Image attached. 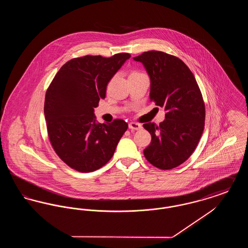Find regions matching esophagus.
<instances>
[{
    "instance_id": "34e87169",
    "label": "esophagus",
    "mask_w": 248,
    "mask_h": 248,
    "mask_svg": "<svg viewBox=\"0 0 248 248\" xmlns=\"http://www.w3.org/2000/svg\"><path fill=\"white\" fill-rule=\"evenodd\" d=\"M129 128L132 130H140L141 129L142 125L139 123L131 122V123H129Z\"/></svg>"
}]
</instances>
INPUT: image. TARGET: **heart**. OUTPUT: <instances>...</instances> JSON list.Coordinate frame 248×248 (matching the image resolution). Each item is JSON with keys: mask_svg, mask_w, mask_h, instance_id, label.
<instances>
[{"mask_svg": "<svg viewBox=\"0 0 248 248\" xmlns=\"http://www.w3.org/2000/svg\"><path fill=\"white\" fill-rule=\"evenodd\" d=\"M139 73H140V72H139V71H132L130 75H135V74H139Z\"/></svg>", "mask_w": 248, "mask_h": 248, "instance_id": "heart-1", "label": "heart"}]
</instances>
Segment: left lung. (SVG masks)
<instances>
[{
	"label": "left lung",
	"instance_id": "left-lung-1",
	"mask_svg": "<svg viewBox=\"0 0 248 248\" xmlns=\"http://www.w3.org/2000/svg\"><path fill=\"white\" fill-rule=\"evenodd\" d=\"M134 59L150 75L151 101L165 110L159 125L143 124L152 136L144 156L159 169H173L189 159L203 131L205 108L199 85L189 67L173 55L152 50Z\"/></svg>",
	"mask_w": 248,
	"mask_h": 248
}]
</instances>
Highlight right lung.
Here are the masks:
<instances>
[{
    "instance_id": "obj_1",
    "label": "right lung",
    "mask_w": 248,
    "mask_h": 248,
    "mask_svg": "<svg viewBox=\"0 0 248 248\" xmlns=\"http://www.w3.org/2000/svg\"><path fill=\"white\" fill-rule=\"evenodd\" d=\"M131 55L83 56L66 62L48 86L45 116L48 138L59 158L72 169L89 173L111 159L128 128L122 119L95 124L94 108L107 85Z\"/></svg>"
}]
</instances>
